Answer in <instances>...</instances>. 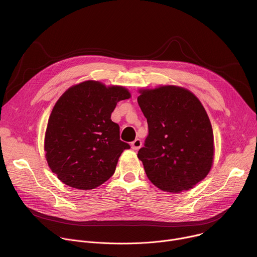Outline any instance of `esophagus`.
<instances>
[{"instance_id":"34e87169","label":"esophagus","mask_w":257,"mask_h":257,"mask_svg":"<svg viewBox=\"0 0 257 257\" xmlns=\"http://www.w3.org/2000/svg\"><path fill=\"white\" fill-rule=\"evenodd\" d=\"M142 145V142L140 139H135L132 143H131V148L134 150V151H138Z\"/></svg>"}]
</instances>
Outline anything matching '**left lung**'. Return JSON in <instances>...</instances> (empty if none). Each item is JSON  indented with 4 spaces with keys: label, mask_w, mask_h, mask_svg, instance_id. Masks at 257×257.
I'll return each instance as SVG.
<instances>
[{
    "label": "left lung",
    "mask_w": 257,
    "mask_h": 257,
    "mask_svg": "<svg viewBox=\"0 0 257 257\" xmlns=\"http://www.w3.org/2000/svg\"><path fill=\"white\" fill-rule=\"evenodd\" d=\"M139 93L149 135L137 157L146 176L163 191L193 188L213 164V132L205 108L190 90L176 85L142 88Z\"/></svg>",
    "instance_id": "1"
}]
</instances>
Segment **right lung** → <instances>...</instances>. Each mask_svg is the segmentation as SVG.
I'll return each mask as SVG.
<instances>
[{"instance_id":"obj_1","label":"right lung","mask_w":257,"mask_h":257,"mask_svg":"<svg viewBox=\"0 0 257 257\" xmlns=\"http://www.w3.org/2000/svg\"><path fill=\"white\" fill-rule=\"evenodd\" d=\"M123 86L94 80L69 87L57 100L45 135L48 165L64 184L94 189L113 176L121 154L130 145L120 140L111 120L117 102L130 98Z\"/></svg>"}]
</instances>
